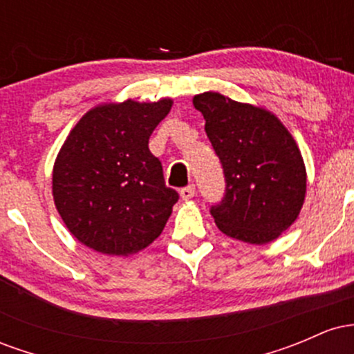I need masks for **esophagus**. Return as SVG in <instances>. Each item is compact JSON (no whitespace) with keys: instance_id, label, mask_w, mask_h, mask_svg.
I'll return each mask as SVG.
<instances>
[{"instance_id":"obj_1","label":"esophagus","mask_w":354,"mask_h":354,"mask_svg":"<svg viewBox=\"0 0 354 354\" xmlns=\"http://www.w3.org/2000/svg\"><path fill=\"white\" fill-rule=\"evenodd\" d=\"M180 194H181V198H183V200H185V201H188V200H191V198L194 196V194H196V188H194L193 185H189V186H185V188H181Z\"/></svg>"}]
</instances>
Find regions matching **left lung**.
<instances>
[{"label":"left lung","instance_id":"1","mask_svg":"<svg viewBox=\"0 0 354 354\" xmlns=\"http://www.w3.org/2000/svg\"><path fill=\"white\" fill-rule=\"evenodd\" d=\"M225 174V194L209 208L219 230L251 245L273 241L298 218L306 171L293 136L274 115L219 93L194 96Z\"/></svg>","mask_w":354,"mask_h":354}]
</instances>
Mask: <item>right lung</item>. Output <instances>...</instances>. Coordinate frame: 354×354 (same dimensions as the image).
<instances>
[{
  "label": "right lung",
  "instance_id": "1",
  "mask_svg": "<svg viewBox=\"0 0 354 354\" xmlns=\"http://www.w3.org/2000/svg\"><path fill=\"white\" fill-rule=\"evenodd\" d=\"M124 101L86 113L64 141L53 169V196L78 241L103 254L138 253L161 234L180 200L149 136L171 109Z\"/></svg>",
  "mask_w": 354,
  "mask_h": 354
}]
</instances>
